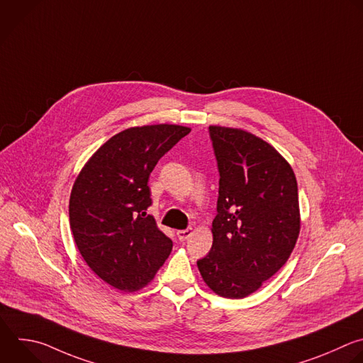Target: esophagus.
Returning <instances> with one entry per match:
<instances>
[{
    "instance_id": "1",
    "label": "esophagus",
    "mask_w": 363,
    "mask_h": 363,
    "mask_svg": "<svg viewBox=\"0 0 363 363\" xmlns=\"http://www.w3.org/2000/svg\"><path fill=\"white\" fill-rule=\"evenodd\" d=\"M192 233H194L192 228H188V229H182V230H177V236H178V239L181 240V242H182V240H186V239H189Z\"/></svg>"
}]
</instances>
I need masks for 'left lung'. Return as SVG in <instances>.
I'll use <instances>...</instances> for the list:
<instances>
[{
    "label": "left lung",
    "mask_w": 363,
    "mask_h": 363,
    "mask_svg": "<svg viewBox=\"0 0 363 363\" xmlns=\"http://www.w3.org/2000/svg\"><path fill=\"white\" fill-rule=\"evenodd\" d=\"M219 168L211 252L196 262L219 296L247 298L289 259L301 230L298 184L289 162L240 128L209 125Z\"/></svg>",
    "instance_id": "8db88e82"
}]
</instances>
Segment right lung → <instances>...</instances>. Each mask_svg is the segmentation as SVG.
Listing matches in <instances>:
<instances>
[{
	"label": "right lung",
	"mask_w": 363,
	"mask_h": 363,
	"mask_svg": "<svg viewBox=\"0 0 363 363\" xmlns=\"http://www.w3.org/2000/svg\"><path fill=\"white\" fill-rule=\"evenodd\" d=\"M191 128L131 127L111 137L84 164L69 196V226L86 265L108 285L147 286L172 251V240L147 215L148 179L160 158Z\"/></svg>",
	"instance_id": "right-lung-1"
}]
</instances>
